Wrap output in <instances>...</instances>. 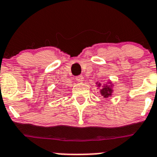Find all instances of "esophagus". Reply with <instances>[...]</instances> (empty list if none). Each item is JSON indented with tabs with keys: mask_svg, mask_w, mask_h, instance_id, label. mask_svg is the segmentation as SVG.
I'll return each mask as SVG.
<instances>
[{
	"mask_svg": "<svg viewBox=\"0 0 157 157\" xmlns=\"http://www.w3.org/2000/svg\"><path fill=\"white\" fill-rule=\"evenodd\" d=\"M76 80H77L78 82H82L83 81V77H82V75H78L76 77Z\"/></svg>",
	"mask_w": 157,
	"mask_h": 157,
	"instance_id": "34e87169",
	"label": "esophagus"
}]
</instances>
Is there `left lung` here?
Instances as JSON below:
<instances>
[{"label": "left lung", "instance_id": "left-lung-1", "mask_svg": "<svg viewBox=\"0 0 157 157\" xmlns=\"http://www.w3.org/2000/svg\"><path fill=\"white\" fill-rule=\"evenodd\" d=\"M109 83H111V82H109ZM97 85H98V87H101V83L99 82H97ZM112 92H113V90H112V85H107V84H105L103 86V87L101 89H100V93L101 95L104 98H107L109 97L112 95Z\"/></svg>", "mask_w": 157, "mask_h": 157}]
</instances>
